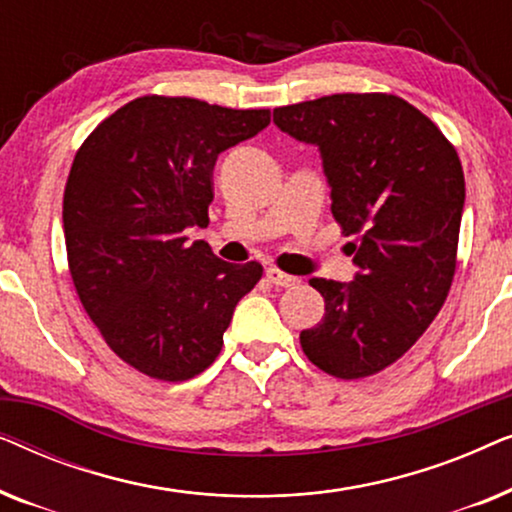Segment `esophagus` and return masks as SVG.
Returning <instances> with one entry per match:
<instances>
[{
  "mask_svg": "<svg viewBox=\"0 0 512 512\" xmlns=\"http://www.w3.org/2000/svg\"><path fill=\"white\" fill-rule=\"evenodd\" d=\"M265 277H268L270 284L284 286V289H286V286L300 284L298 277H293V275H289V272H284V270H279V268H268V270H265Z\"/></svg>",
  "mask_w": 512,
  "mask_h": 512,
  "instance_id": "obj_1",
  "label": "esophagus"
}]
</instances>
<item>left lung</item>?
Masks as SVG:
<instances>
[{
  "instance_id": "left-lung-1",
  "label": "left lung",
  "mask_w": 512,
  "mask_h": 512,
  "mask_svg": "<svg viewBox=\"0 0 512 512\" xmlns=\"http://www.w3.org/2000/svg\"><path fill=\"white\" fill-rule=\"evenodd\" d=\"M277 128L317 144L331 212L359 268L310 279L326 303L300 333L307 359L340 380L396 363L450 293L466 184L457 149L429 116L389 93H338L275 109Z\"/></svg>"
}]
</instances>
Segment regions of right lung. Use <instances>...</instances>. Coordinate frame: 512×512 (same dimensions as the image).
<instances>
[{"label":"right lung","mask_w":512,"mask_h":512,"mask_svg":"<svg viewBox=\"0 0 512 512\" xmlns=\"http://www.w3.org/2000/svg\"><path fill=\"white\" fill-rule=\"evenodd\" d=\"M270 109L137 97L97 125L69 170L62 223L74 289L118 359L163 382L219 356L261 263H226L186 228L209 223L214 163L254 137Z\"/></svg>","instance_id":"add662e5"}]
</instances>
